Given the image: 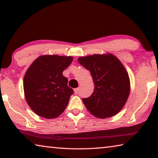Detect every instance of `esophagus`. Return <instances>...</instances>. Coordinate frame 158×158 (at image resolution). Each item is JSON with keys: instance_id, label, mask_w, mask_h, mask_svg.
Masks as SVG:
<instances>
[{"instance_id": "34e87169", "label": "esophagus", "mask_w": 158, "mask_h": 158, "mask_svg": "<svg viewBox=\"0 0 158 158\" xmlns=\"http://www.w3.org/2000/svg\"><path fill=\"white\" fill-rule=\"evenodd\" d=\"M78 92H79V88H78V87H77V88L74 89V93L75 94H77V93H78Z\"/></svg>"}]
</instances>
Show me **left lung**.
Wrapping results in <instances>:
<instances>
[{
    "label": "left lung",
    "mask_w": 158,
    "mask_h": 158,
    "mask_svg": "<svg viewBox=\"0 0 158 158\" xmlns=\"http://www.w3.org/2000/svg\"><path fill=\"white\" fill-rule=\"evenodd\" d=\"M77 60L90 71L94 85L91 96L82 99L87 110L99 118L118 114L127 102L131 90L129 76L119 59L107 53L82 56Z\"/></svg>",
    "instance_id": "obj_1"
}]
</instances>
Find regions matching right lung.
I'll return each instance as SVG.
<instances>
[{
  "instance_id": "obj_1",
  "label": "right lung",
  "mask_w": 158,
  "mask_h": 158,
  "mask_svg": "<svg viewBox=\"0 0 158 158\" xmlns=\"http://www.w3.org/2000/svg\"><path fill=\"white\" fill-rule=\"evenodd\" d=\"M73 59L72 56L56 54L40 56L27 70L23 79L24 93L36 114L54 118L64 111L73 90L68 86L63 71Z\"/></svg>"
}]
</instances>
